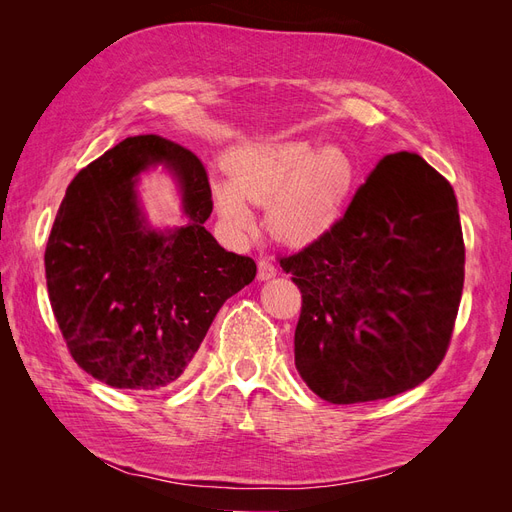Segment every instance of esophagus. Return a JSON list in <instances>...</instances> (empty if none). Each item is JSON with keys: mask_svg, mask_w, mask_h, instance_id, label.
Wrapping results in <instances>:
<instances>
[{"mask_svg": "<svg viewBox=\"0 0 512 512\" xmlns=\"http://www.w3.org/2000/svg\"><path fill=\"white\" fill-rule=\"evenodd\" d=\"M277 275V269L271 260L262 258L258 260V280H271V277Z\"/></svg>", "mask_w": 512, "mask_h": 512, "instance_id": "34e87169", "label": "esophagus"}]
</instances>
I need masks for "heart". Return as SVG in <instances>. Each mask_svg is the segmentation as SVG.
I'll use <instances>...</instances> for the list:
<instances>
[{
	"label": "heart",
	"mask_w": 512,
	"mask_h": 512,
	"mask_svg": "<svg viewBox=\"0 0 512 512\" xmlns=\"http://www.w3.org/2000/svg\"><path fill=\"white\" fill-rule=\"evenodd\" d=\"M224 168L228 181L211 183L222 218L247 230V203L267 205V226L286 243H309L331 230L352 188V162L344 149H314L301 138L239 145L226 153Z\"/></svg>",
	"instance_id": "1"
}]
</instances>
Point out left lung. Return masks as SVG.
<instances>
[{
  "label": "left lung",
  "instance_id": "obj_1",
  "mask_svg": "<svg viewBox=\"0 0 512 512\" xmlns=\"http://www.w3.org/2000/svg\"><path fill=\"white\" fill-rule=\"evenodd\" d=\"M466 245L453 185L421 156H384L346 213L280 267L301 290L294 365L337 406L425 382L451 344Z\"/></svg>",
  "mask_w": 512,
  "mask_h": 512
}]
</instances>
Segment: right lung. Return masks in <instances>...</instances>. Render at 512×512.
Returning a JSON list of instances; mask_svg holds the SVG:
<instances>
[{"label": "right lung", "mask_w": 512, "mask_h": 512, "mask_svg": "<svg viewBox=\"0 0 512 512\" xmlns=\"http://www.w3.org/2000/svg\"><path fill=\"white\" fill-rule=\"evenodd\" d=\"M174 170L189 224L151 231L135 205L138 172ZM213 211L207 170L158 134L130 136L68 185L44 252L59 331L81 369L113 389L153 393L188 369L226 299L256 277L203 226Z\"/></svg>", "instance_id": "1"}]
</instances>
